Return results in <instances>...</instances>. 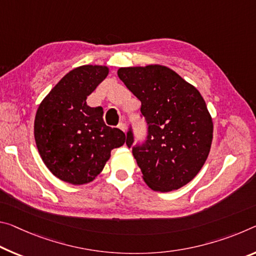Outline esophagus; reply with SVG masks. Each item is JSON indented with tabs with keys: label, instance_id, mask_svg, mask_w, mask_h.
<instances>
[{
	"label": "esophagus",
	"instance_id": "34e87169",
	"mask_svg": "<svg viewBox=\"0 0 256 256\" xmlns=\"http://www.w3.org/2000/svg\"><path fill=\"white\" fill-rule=\"evenodd\" d=\"M118 128H120L123 132L126 131V125H125V123H122V122H120V123L118 124Z\"/></svg>",
	"mask_w": 256,
	"mask_h": 256
}]
</instances>
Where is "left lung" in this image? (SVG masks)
<instances>
[{"instance_id":"8db88e82","label":"left lung","mask_w":256,"mask_h":256,"mask_svg":"<svg viewBox=\"0 0 256 256\" xmlns=\"http://www.w3.org/2000/svg\"><path fill=\"white\" fill-rule=\"evenodd\" d=\"M118 77L141 101L147 136L134 144L130 125L126 144L155 192L176 190L204 165L213 139V122L200 93L170 68L160 64L120 68Z\"/></svg>"}]
</instances>
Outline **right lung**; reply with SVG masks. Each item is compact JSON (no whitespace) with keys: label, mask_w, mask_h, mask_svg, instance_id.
<instances>
[{"label":"right lung","mask_w":256,"mask_h":256,"mask_svg":"<svg viewBox=\"0 0 256 256\" xmlns=\"http://www.w3.org/2000/svg\"><path fill=\"white\" fill-rule=\"evenodd\" d=\"M108 67H77L64 75L40 102L34 136L44 164L58 179L72 184L94 180L125 134L104 124L101 107L86 98L106 78Z\"/></svg>","instance_id":"right-lung-1"}]
</instances>
